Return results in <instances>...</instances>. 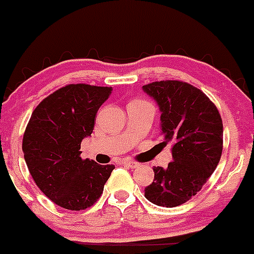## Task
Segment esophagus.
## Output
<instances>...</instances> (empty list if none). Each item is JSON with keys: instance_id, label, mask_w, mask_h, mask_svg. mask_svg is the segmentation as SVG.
<instances>
[{"instance_id": "obj_1", "label": "esophagus", "mask_w": 254, "mask_h": 254, "mask_svg": "<svg viewBox=\"0 0 254 254\" xmlns=\"http://www.w3.org/2000/svg\"><path fill=\"white\" fill-rule=\"evenodd\" d=\"M123 165H126V167H128V168H137L138 167V163L137 161H132V160H125L123 161Z\"/></svg>"}]
</instances>
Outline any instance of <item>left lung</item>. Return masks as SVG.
<instances>
[{"instance_id":"left-lung-1","label":"left lung","mask_w":254,"mask_h":254,"mask_svg":"<svg viewBox=\"0 0 254 254\" xmlns=\"http://www.w3.org/2000/svg\"><path fill=\"white\" fill-rule=\"evenodd\" d=\"M160 109L164 145L172 143L173 161L154 168V182L145 188L150 202L176 207L201 190L223 152V121L206 94L183 81L143 85Z\"/></svg>"}]
</instances>
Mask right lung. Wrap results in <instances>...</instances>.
I'll return each instance as SVG.
<instances>
[{"label":"right lung","instance_id":"right-lung-1","mask_svg":"<svg viewBox=\"0 0 254 254\" xmlns=\"http://www.w3.org/2000/svg\"><path fill=\"white\" fill-rule=\"evenodd\" d=\"M112 87L69 84L39 103L22 137V151L39 190L66 210L99 199L114 165L81 159V141L93 133L98 109Z\"/></svg>","mask_w":254,"mask_h":254}]
</instances>
